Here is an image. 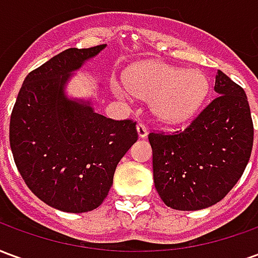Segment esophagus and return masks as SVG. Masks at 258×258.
Returning a JSON list of instances; mask_svg holds the SVG:
<instances>
[{
    "label": "esophagus",
    "mask_w": 258,
    "mask_h": 258,
    "mask_svg": "<svg viewBox=\"0 0 258 258\" xmlns=\"http://www.w3.org/2000/svg\"><path fill=\"white\" fill-rule=\"evenodd\" d=\"M137 133H138L140 138H146L148 137V128L142 123L137 124Z\"/></svg>",
    "instance_id": "1"
}]
</instances>
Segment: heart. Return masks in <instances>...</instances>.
Here are the masks:
<instances>
[{"label": "heart", "instance_id": "b5f03b06", "mask_svg": "<svg viewBox=\"0 0 258 258\" xmlns=\"http://www.w3.org/2000/svg\"><path fill=\"white\" fill-rule=\"evenodd\" d=\"M112 90L123 99L131 94L151 99L152 112L160 121L181 124L199 112L210 92V80L198 69L152 60L133 66L125 81L113 79Z\"/></svg>", "mask_w": 258, "mask_h": 258}]
</instances>
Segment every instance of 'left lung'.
Returning <instances> with one entry per match:
<instances>
[{
  "mask_svg": "<svg viewBox=\"0 0 258 258\" xmlns=\"http://www.w3.org/2000/svg\"><path fill=\"white\" fill-rule=\"evenodd\" d=\"M217 98L184 131L149 134L153 181L171 209H207L242 177L253 148V121L242 87L218 70Z\"/></svg>",
  "mask_w": 258,
  "mask_h": 258,
  "instance_id": "8db88e82",
  "label": "left lung"
}]
</instances>
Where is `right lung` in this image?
Segmentation results:
<instances>
[{
  "mask_svg": "<svg viewBox=\"0 0 258 258\" xmlns=\"http://www.w3.org/2000/svg\"><path fill=\"white\" fill-rule=\"evenodd\" d=\"M105 48H69L33 70L11 114L9 142L22 178L38 199L66 213L101 205L138 140L134 121L107 118L95 112L94 98L69 95L74 73Z\"/></svg>",
  "mask_w": 258,
  "mask_h": 258,
  "instance_id": "1",
  "label": "right lung"
}]
</instances>
